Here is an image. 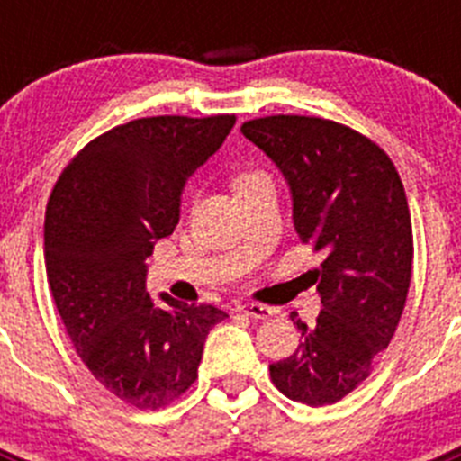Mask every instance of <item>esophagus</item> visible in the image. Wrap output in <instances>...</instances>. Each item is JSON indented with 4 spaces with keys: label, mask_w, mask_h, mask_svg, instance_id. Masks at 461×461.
Masks as SVG:
<instances>
[{
    "label": "esophagus",
    "mask_w": 461,
    "mask_h": 461,
    "mask_svg": "<svg viewBox=\"0 0 461 461\" xmlns=\"http://www.w3.org/2000/svg\"><path fill=\"white\" fill-rule=\"evenodd\" d=\"M238 312H242L244 316H251V319H270V316H275V309L267 307V304H260V303H244V304H238Z\"/></svg>",
    "instance_id": "1"
}]
</instances>
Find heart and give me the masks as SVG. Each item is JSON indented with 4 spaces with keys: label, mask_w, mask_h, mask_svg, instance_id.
I'll return each mask as SVG.
<instances>
[{
    "label": "heart",
    "mask_w": 461,
    "mask_h": 461,
    "mask_svg": "<svg viewBox=\"0 0 461 461\" xmlns=\"http://www.w3.org/2000/svg\"><path fill=\"white\" fill-rule=\"evenodd\" d=\"M263 177H266V175L258 173V170H244V173H240L238 177H235V189L251 185V182H256V180H263Z\"/></svg>",
    "instance_id": "heart-1"
}]
</instances>
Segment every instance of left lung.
<instances>
[{
    "instance_id": "left-lung-1",
    "label": "left lung",
    "mask_w": 461,
    "mask_h": 461,
    "mask_svg": "<svg viewBox=\"0 0 461 461\" xmlns=\"http://www.w3.org/2000/svg\"><path fill=\"white\" fill-rule=\"evenodd\" d=\"M242 133L286 177L300 240L325 254L312 272L323 309L313 328L291 313L303 344L270 365L272 383L293 402L335 404L369 376L404 312L413 272L404 185L376 142L339 122L270 115Z\"/></svg>"
}]
</instances>
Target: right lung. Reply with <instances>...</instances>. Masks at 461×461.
Returning <instances> with one entry per match:
<instances>
[{
  "label": "right lung",
  "instance_id": "1",
  "mask_svg": "<svg viewBox=\"0 0 461 461\" xmlns=\"http://www.w3.org/2000/svg\"><path fill=\"white\" fill-rule=\"evenodd\" d=\"M235 115L126 122L80 149L46 207V275L67 335L108 393L164 409L198 378L210 330L228 313L145 291L154 242L180 221L186 180L221 148Z\"/></svg>",
  "mask_w": 461,
  "mask_h": 461
}]
</instances>
